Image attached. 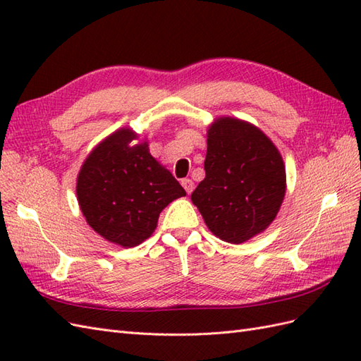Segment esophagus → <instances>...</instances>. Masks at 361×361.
I'll use <instances>...</instances> for the list:
<instances>
[{
	"instance_id": "34e87169",
	"label": "esophagus",
	"mask_w": 361,
	"mask_h": 361,
	"mask_svg": "<svg viewBox=\"0 0 361 361\" xmlns=\"http://www.w3.org/2000/svg\"><path fill=\"white\" fill-rule=\"evenodd\" d=\"M181 185H183V188L186 189L188 194H190V192H192V190H194V181H192V180H189V178L181 180Z\"/></svg>"
}]
</instances>
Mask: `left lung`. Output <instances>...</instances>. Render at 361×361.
I'll list each match as a JSON object with an SVG mask.
<instances>
[{"mask_svg": "<svg viewBox=\"0 0 361 361\" xmlns=\"http://www.w3.org/2000/svg\"><path fill=\"white\" fill-rule=\"evenodd\" d=\"M204 172L190 200L214 235L243 243L270 226L286 195V166L262 130L235 118L216 119Z\"/></svg>", "mask_w": 361, "mask_h": 361, "instance_id": "obj_1", "label": "left lung"}]
</instances>
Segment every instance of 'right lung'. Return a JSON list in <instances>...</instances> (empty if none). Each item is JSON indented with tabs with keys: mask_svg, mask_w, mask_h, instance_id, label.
I'll return each instance as SVG.
<instances>
[{
	"mask_svg": "<svg viewBox=\"0 0 361 361\" xmlns=\"http://www.w3.org/2000/svg\"><path fill=\"white\" fill-rule=\"evenodd\" d=\"M121 128L99 142L82 164L78 200L87 224L105 240L132 248L153 234L159 212L186 190L150 155L147 142Z\"/></svg>",
	"mask_w": 361,
	"mask_h": 361,
	"instance_id": "1",
	"label": "right lung"
}]
</instances>
